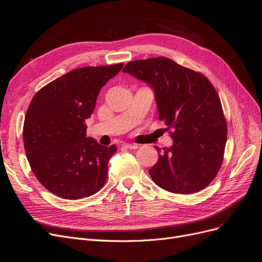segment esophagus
Returning a JSON list of instances; mask_svg holds the SVG:
<instances>
[{
  "label": "esophagus",
  "instance_id": "esophagus-1",
  "mask_svg": "<svg viewBox=\"0 0 262 262\" xmlns=\"http://www.w3.org/2000/svg\"><path fill=\"white\" fill-rule=\"evenodd\" d=\"M122 146L125 148H129V149H137L139 147L137 144H128V143L122 144Z\"/></svg>",
  "mask_w": 262,
  "mask_h": 262
}]
</instances>
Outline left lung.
Returning a JSON list of instances; mask_svg holds the SVG:
<instances>
[{"label": "left lung", "mask_w": 262, "mask_h": 262, "mask_svg": "<svg viewBox=\"0 0 262 262\" xmlns=\"http://www.w3.org/2000/svg\"><path fill=\"white\" fill-rule=\"evenodd\" d=\"M152 89L158 117L172 128L173 144L159 152L149 176L171 193L192 194L208 185L222 165L227 143L219 95L200 73L167 57L133 60L123 68Z\"/></svg>", "instance_id": "1"}]
</instances>
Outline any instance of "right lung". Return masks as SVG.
<instances>
[{
	"label": "right lung",
	"mask_w": 262,
	"mask_h": 262,
	"mask_svg": "<svg viewBox=\"0 0 262 262\" xmlns=\"http://www.w3.org/2000/svg\"><path fill=\"white\" fill-rule=\"evenodd\" d=\"M123 64L82 67L52 81L32 98L24 122V146L39 182L64 200H80L106 182L115 145L86 138L85 119L101 89Z\"/></svg>",
	"instance_id": "right-lung-1"
}]
</instances>
